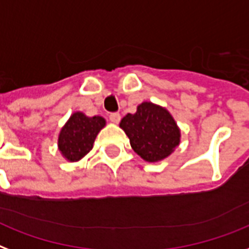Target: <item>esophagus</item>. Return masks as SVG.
<instances>
[{
	"mask_svg": "<svg viewBox=\"0 0 249 249\" xmlns=\"http://www.w3.org/2000/svg\"><path fill=\"white\" fill-rule=\"evenodd\" d=\"M109 119H110L113 123H119V121H121V114H119V113H111V114L109 115Z\"/></svg>",
	"mask_w": 249,
	"mask_h": 249,
	"instance_id": "34e87169",
	"label": "esophagus"
}]
</instances>
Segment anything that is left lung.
Returning a JSON list of instances; mask_svg holds the SVG:
<instances>
[{
	"label": "left lung",
	"mask_w": 249,
	"mask_h": 249,
	"mask_svg": "<svg viewBox=\"0 0 249 249\" xmlns=\"http://www.w3.org/2000/svg\"><path fill=\"white\" fill-rule=\"evenodd\" d=\"M119 127L130 139L136 153L148 162H159L170 156L180 142V130L165 107L142 103L135 114L123 117Z\"/></svg>",
	"instance_id": "left-lung-1"
}]
</instances>
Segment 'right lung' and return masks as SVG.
<instances>
[{"label":"right lung","mask_w":249,"mask_h":249,"mask_svg":"<svg viewBox=\"0 0 249 249\" xmlns=\"http://www.w3.org/2000/svg\"><path fill=\"white\" fill-rule=\"evenodd\" d=\"M103 117H87L80 111L71 115L58 136V148L70 162L82 160L93 148L94 139L105 127Z\"/></svg>","instance_id":"add662e5"}]
</instances>
